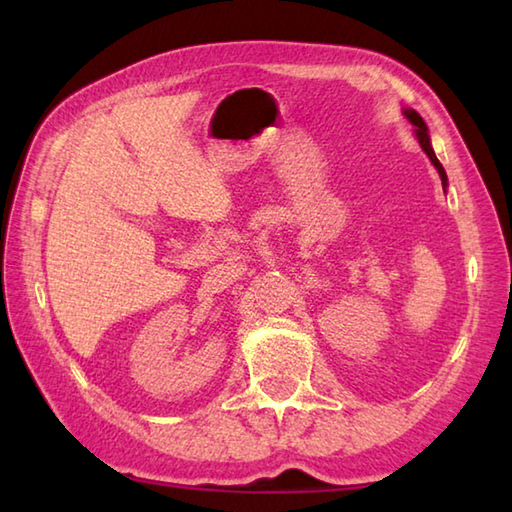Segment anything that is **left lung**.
I'll list each match as a JSON object with an SVG mask.
<instances>
[{
    "label": "left lung",
    "mask_w": 512,
    "mask_h": 512,
    "mask_svg": "<svg viewBox=\"0 0 512 512\" xmlns=\"http://www.w3.org/2000/svg\"><path fill=\"white\" fill-rule=\"evenodd\" d=\"M405 116L409 118V123H411L413 127H416V129H413V134H416V138H418V143H420V147H422L424 154H427V156H429V160L433 162V167L438 169V173H440V180H442V187L447 189V171H444V167L440 165V160L436 158V154H433L431 138H429V129H427V125H424L422 116H420L416 110H405Z\"/></svg>",
    "instance_id": "8db88e82"
}]
</instances>
